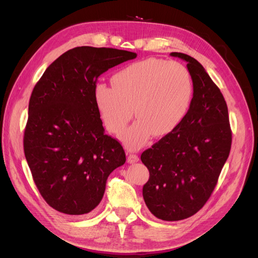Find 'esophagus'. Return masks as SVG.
Wrapping results in <instances>:
<instances>
[{
    "instance_id": "obj_1",
    "label": "esophagus",
    "mask_w": 258,
    "mask_h": 258,
    "mask_svg": "<svg viewBox=\"0 0 258 258\" xmlns=\"http://www.w3.org/2000/svg\"><path fill=\"white\" fill-rule=\"evenodd\" d=\"M127 160H128L129 163H136V162H138L140 159H139V157H138L137 155H135V154H129Z\"/></svg>"
}]
</instances>
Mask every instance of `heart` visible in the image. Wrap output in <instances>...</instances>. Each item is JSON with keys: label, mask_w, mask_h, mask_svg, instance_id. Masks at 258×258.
<instances>
[{"label": "heart", "mask_w": 258, "mask_h": 258, "mask_svg": "<svg viewBox=\"0 0 258 258\" xmlns=\"http://www.w3.org/2000/svg\"><path fill=\"white\" fill-rule=\"evenodd\" d=\"M194 95L190 73L178 62L145 59L121 69L112 87L99 84L93 101L107 131L119 135L132 117L137 121L120 136L130 150L141 147L154 135L173 132L189 111Z\"/></svg>", "instance_id": "heart-1"}]
</instances>
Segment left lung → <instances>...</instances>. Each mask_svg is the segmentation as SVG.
<instances>
[{
	"label": "left lung",
	"mask_w": 258,
	"mask_h": 258,
	"mask_svg": "<svg viewBox=\"0 0 258 258\" xmlns=\"http://www.w3.org/2000/svg\"><path fill=\"white\" fill-rule=\"evenodd\" d=\"M170 56L187 62L194 95L182 123L141 155L150 171L143 198L162 221H181L205 206L231 147L228 108L221 90L199 62L182 52Z\"/></svg>",
	"instance_id": "obj_1"
}]
</instances>
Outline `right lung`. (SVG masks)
I'll return each mask as SVG.
<instances>
[{
  "mask_svg": "<svg viewBox=\"0 0 258 258\" xmlns=\"http://www.w3.org/2000/svg\"><path fill=\"white\" fill-rule=\"evenodd\" d=\"M136 52L82 46L46 69L29 102L23 150L37 189L54 210L87 214L102 200L107 177L126 162L104 134L93 101L98 77Z\"/></svg>",
  "mask_w": 258,
  "mask_h": 258,
  "instance_id": "obj_1",
  "label": "right lung"
}]
</instances>
